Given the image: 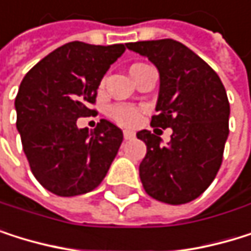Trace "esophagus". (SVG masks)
I'll return each instance as SVG.
<instances>
[{
  "label": "esophagus",
  "instance_id": "1",
  "mask_svg": "<svg viewBox=\"0 0 251 251\" xmlns=\"http://www.w3.org/2000/svg\"><path fill=\"white\" fill-rule=\"evenodd\" d=\"M123 134H124V139H133V137L136 136L133 130H124Z\"/></svg>",
  "mask_w": 251,
  "mask_h": 251
}]
</instances>
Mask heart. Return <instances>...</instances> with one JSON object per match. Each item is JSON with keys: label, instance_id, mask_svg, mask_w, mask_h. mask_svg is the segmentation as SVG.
<instances>
[{"label": "heart", "instance_id": "b5f03b06", "mask_svg": "<svg viewBox=\"0 0 251 251\" xmlns=\"http://www.w3.org/2000/svg\"><path fill=\"white\" fill-rule=\"evenodd\" d=\"M139 66H144V64H134L131 67L136 69ZM107 115L114 120L117 124L120 126H124V127H131L134 124L139 123L141 120V110L131 106V104H124V103H117V104H112L107 110Z\"/></svg>", "mask_w": 251, "mask_h": 251}]
</instances>
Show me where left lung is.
<instances>
[{
  "mask_svg": "<svg viewBox=\"0 0 251 251\" xmlns=\"http://www.w3.org/2000/svg\"><path fill=\"white\" fill-rule=\"evenodd\" d=\"M160 73V93L151 126L172 128L163 147L150 130L137 131L147 145L139 165L145 192L155 201L181 205L199 198L214 181L229 134L226 90L206 62L182 43L163 39L127 43Z\"/></svg>",
  "mask_w": 251,
  "mask_h": 251,
  "instance_id": "obj_1",
  "label": "left lung"
}]
</instances>
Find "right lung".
Segmentation results:
<instances>
[{
    "label": "right lung",
    "instance_id": "obj_1",
    "mask_svg": "<svg viewBox=\"0 0 251 251\" xmlns=\"http://www.w3.org/2000/svg\"><path fill=\"white\" fill-rule=\"evenodd\" d=\"M127 45L70 42L25 75L15 100L16 127L35 179L58 196L93 192L106 176L123 131L107 120L77 128V118L96 114L97 88Z\"/></svg>",
    "mask_w": 251,
    "mask_h": 251
}]
</instances>
